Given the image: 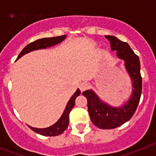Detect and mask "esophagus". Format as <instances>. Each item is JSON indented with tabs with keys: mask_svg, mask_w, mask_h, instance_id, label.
<instances>
[{
	"mask_svg": "<svg viewBox=\"0 0 156 156\" xmlns=\"http://www.w3.org/2000/svg\"><path fill=\"white\" fill-rule=\"evenodd\" d=\"M89 85L87 83V82H82V83L79 85V89L81 91L83 92L84 90H86V89H88V87H89Z\"/></svg>",
	"mask_w": 156,
	"mask_h": 156,
	"instance_id": "34e87169",
	"label": "esophagus"
}]
</instances>
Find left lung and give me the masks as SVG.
I'll return each instance as SVG.
<instances>
[{
  "label": "left lung",
  "instance_id": "8db88e82",
  "mask_svg": "<svg viewBox=\"0 0 156 156\" xmlns=\"http://www.w3.org/2000/svg\"><path fill=\"white\" fill-rule=\"evenodd\" d=\"M111 43V49L116 51L118 58L124 61L125 68L130 77L132 93L128 101L121 106L113 107L102 101L93 89L82 93L87 99L88 111L92 122L104 129L116 128L132 118L136 110L142 91V78L139 57L126 42H123L115 36H105Z\"/></svg>",
  "mask_w": 156,
  "mask_h": 156
}]
</instances>
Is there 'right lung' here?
<instances>
[{"instance_id":"obj_1","label":"right lung","mask_w":156,"mask_h":156,"mask_svg":"<svg viewBox=\"0 0 156 156\" xmlns=\"http://www.w3.org/2000/svg\"><path fill=\"white\" fill-rule=\"evenodd\" d=\"M67 37V35H62V36H58V37H45V38H41L38 40H36L35 41L32 43H30L29 44L26 46L22 50L21 52L20 53L19 56L17 57V59H20L22 57L23 55L25 54L29 53V52L34 51V50H38V49H44L46 48H49L52 46H55L56 44L61 43L65 38ZM81 94V91L79 89L76 90V92L74 93L72 97H70L68 103H67V106L65 108L64 112L62 114L61 117L59 118L55 124L52 126L47 128H34L32 126H28L34 131L35 133H39L43 136H58L60 135L64 132V130L67 128L69 125V114H70V111L72 110V108L74 107L75 104V99L77 97H78Z\"/></svg>"}]
</instances>
